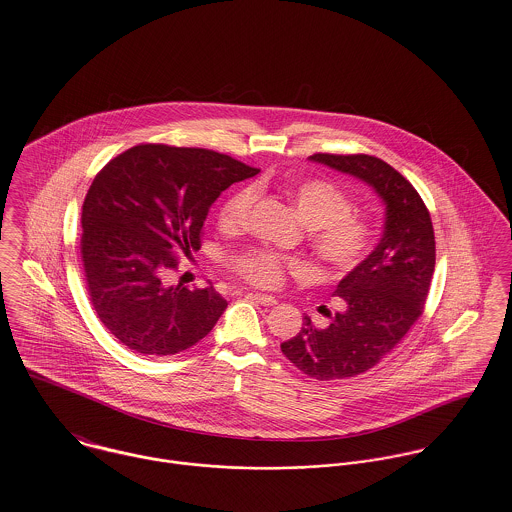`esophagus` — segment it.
<instances>
[{
    "mask_svg": "<svg viewBox=\"0 0 512 512\" xmlns=\"http://www.w3.org/2000/svg\"><path fill=\"white\" fill-rule=\"evenodd\" d=\"M249 297H251V299H255L257 303L265 305V307H272V305H276V297H272V295H265V293H249Z\"/></svg>",
    "mask_w": 512,
    "mask_h": 512,
    "instance_id": "34e87169",
    "label": "esophagus"
}]
</instances>
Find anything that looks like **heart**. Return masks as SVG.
<instances>
[{
  "label": "heart",
  "instance_id": "b5f03b06",
  "mask_svg": "<svg viewBox=\"0 0 512 512\" xmlns=\"http://www.w3.org/2000/svg\"><path fill=\"white\" fill-rule=\"evenodd\" d=\"M301 220L311 226L318 257L336 272H349L365 261L372 245V228L353 215V201L336 186L322 180H301L288 188ZM257 190L244 186L228 195L220 207V224L242 228L251 217ZM234 274L257 288H278L288 272H305L307 265L268 249H251L228 261Z\"/></svg>",
  "mask_w": 512,
  "mask_h": 512
}]
</instances>
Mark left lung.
I'll use <instances>...</instances> for the list:
<instances>
[{
    "mask_svg": "<svg viewBox=\"0 0 512 512\" xmlns=\"http://www.w3.org/2000/svg\"><path fill=\"white\" fill-rule=\"evenodd\" d=\"M309 159L368 182L386 203L380 244L336 288L340 311L326 328L309 317L280 345L303 374L326 382L359 376L378 365L424 313L436 267L430 211L413 184L386 161L365 155L315 153Z\"/></svg>",
    "mask_w": 512,
    "mask_h": 512,
    "instance_id": "left-lung-1",
    "label": "left lung"
}]
</instances>
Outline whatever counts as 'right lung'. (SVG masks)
Segmentation results:
<instances>
[{
	"label": "right lung",
	"instance_id": "add662e5",
	"mask_svg": "<svg viewBox=\"0 0 512 512\" xmlns=\"http://www.w3.org/2000/svg\"><path fill=\"white\" fill-rule=\"evenodd\" d=\"M259 169L203 147L138 144L96 174L82 205L80 257L101 324L142 355L203 340L226 299L213 286H169L180 253L201 247L211 205Z\"/></svg>",
	"mask_w": 512,
	"mask_h": 512
}]
</instances>
